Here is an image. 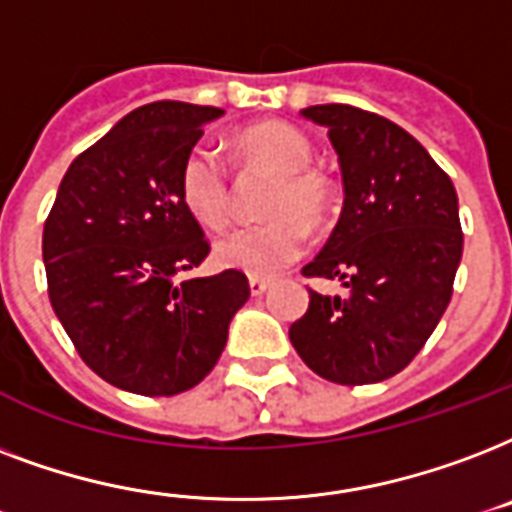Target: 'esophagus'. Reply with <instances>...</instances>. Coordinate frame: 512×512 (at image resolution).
<instances>
[{"label":"esophagus","instance_id":"esophagus-1","mask_svg":"<svg viewBox=\"0 0 512 512\" xmlns=\"http://www.w3.org/2000/svg\"><path fill=\"white\" fill-rule=\"evenodd\" d=\"M269 280H261V277H251V293L253 296H261V293L269 291Z\"/></svg>","mask_w":512,"mask_h":512}]
</instances>
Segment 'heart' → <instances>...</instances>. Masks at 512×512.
<instances>
[{
	"mask_svg": "<svg viewBox=\"0 0 512 512\" xmlns=\"http://www.w3.org/2000/svg\"><path fill=\"white\" fill-rule=\"evenodd\" d=\"M237 154L248 165L275 173L267 197L269 221L229 232L213 245V259L224 269L251 277H272L304 251L307 227L326 224L334 211V184L310 168L312 144L285 122H259L235 138ZM178 194L184 208L205 229H224L232 216V192L224 162L208 146H192L178 170Z\"/></svg>",
	"mask_w": 512,
	"mask_h": 512,
	"instance_id": "heart-1",
	"label": "heart"
}]
</instances>
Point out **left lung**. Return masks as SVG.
<instances>
[{"instance_id":"obj_1","label":"left lung","mask_w":512,"mask_h":512,"mask_svg":"<svg viewBox=\"0 0 512 512\" xmlns=\"http://www.w3.org/2000/svg\"><path fill=\"white\" fill-rule=\"evenodd\" d=\"M328 128L344 184L342 216L301 269L347 296L310 291L288 331L299 358L336 384L390 379L414 360L446 312L462 259L457 192L417 138L347 104L301 109Z\"/></svg>"}]
</instances>
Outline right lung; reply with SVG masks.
Masks as SVG:
<instances>
[{
    "label": "right lung",
    "mask_w": 512,
    "mask_h": 512,
    "mask_svg": "<svg viewBox=\"0 0 512 512\" xmlns=\"http://www.w3.org/2000/svg\"><path fill=\"white\" fill-rule=\"evenodd\" d=\"M221 114L181 101L130 112L71 162L45 221L50 304L79 358L120 390H192L219 363L251 296L235 269L178 277L211 251L181 202L178 170Z\"/></svg>",
    "instance_id": "add662e5"
}]
</instances>
